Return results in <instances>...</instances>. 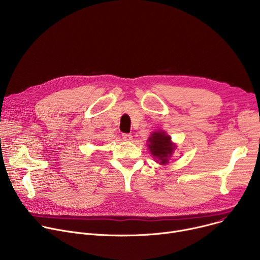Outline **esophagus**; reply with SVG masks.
I'll list each match as a JSON object with an SVG mask.
<instances>
[{
  "label": "esophagus",
  "mask_w": 260,
  "mask_h": 260,
  "mask_svg": "<svg viewBox=\"0 0 260 260\" xmlns=\"http://www.w3.org/2000/svg\"><path fill=\"white\" fill-rule=\"evenodd\" d=\"M122 138L124 141H131L133 139V136L131 134H122Z\"/></svg>",
  "instance_id": "esophagus-1"
}]
</instances>
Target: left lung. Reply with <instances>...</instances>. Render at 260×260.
<instances>
[{
	"label": "left lung",
	"mask_w": 260,
	"mask_h": 260,
	"mask_svg": "<svg viewBox=\"0 0 260 260\" xmlns=\"http://www.w3.org/2000/svg\"><path fill=\"white\" fill-rule=\"evenodd\" d=\"M147 141L148 149L154 159H157V162L161 166L168 165L170 158L176 149V145L172 142L170 136L163 131L154 132Z\"/></svg>",
	"instance_id": "1"
}]
</instances>
